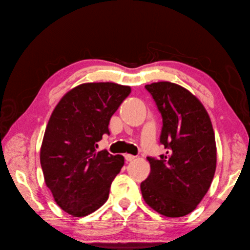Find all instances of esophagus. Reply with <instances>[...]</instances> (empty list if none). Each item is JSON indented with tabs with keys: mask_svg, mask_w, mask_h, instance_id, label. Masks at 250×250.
<instances>
[{
	"mask_svg": "<svg viewBox=\"0 0 250 250\" xmlns=\"http://www.w3.org/2000/svg\"><path fill=\"white\" fill-rule=\"evenodd\" d=\"M125 161L126 162H132L134 158H135V156H133V155H130V154H125Z\"/></svg>",
	"mask_w": 250,
	"mask_h": 250,
	"instance_id": "1",
	"label": "esophagus"
}]
</instances>
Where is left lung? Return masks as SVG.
Returning <instances> with one entry per match:
<instances>
[{
    "mask_svg": "<svg viewBox=\"0 0 250 250\" xmlns=\"http://www.w3.org/2000/svg\"><path fill=\"white\" fill-rule=\"evenodd\" d=\"M162 113L160 142L167 149L156 160L147 157L151 172L141 192L153 210L167 217L191 213L206 196L216 168V144L206 108L178 84L145 85Z\"/></svg>",
    "mask_w": 250,
    "mask_h": 250,
    "instance_id": "left-lung-1",
    "label": "left lung"
}]
</instances>
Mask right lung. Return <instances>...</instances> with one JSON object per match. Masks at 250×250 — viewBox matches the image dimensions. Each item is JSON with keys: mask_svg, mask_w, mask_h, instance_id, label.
Returning a JSON list of instances; mask_svg holds the SVG:
<instances>
[{"mask_svg": "<svg viewBox=\"0 0 250 250\" xmlns=\"http://www.w3.org/2000/svg\"><path fill=\"white\" fill-rule=\"evenodd\" d=\"M130 93V86L110 82L84 83L69 90L51 113L40 164L54 201L72 216H86L101 208L125 164L122 155L96 148Z\"/></svg>", "mask_w": 250, "mask_h": 250, "instance_id": "right-lung-1", "label": "right lung"}]
</instances>
